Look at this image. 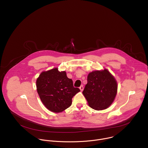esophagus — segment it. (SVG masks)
<instances>
[{"label": "esophagus", "mask_w": 148, "mask_h": 148, "mask_svg": "<svg viewBox=\"0 0 148 148\" xmlns=\"http://www.w3.org/2000/svg\"><path fill=\"white\" fill-rule=\"evenodd\" d=\"M79 89L81 90V91H82L84 90V86L83 85H81L80 87H79Z\"/></svg>", "instance_id": "1"}]
</instances>
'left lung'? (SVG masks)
Here are the masks:
<instances>
[{"mask_svg": "<svg viewBox=\"0 0 148 148\" xmlns=\"http://www.w3.org/2000/svg\"><path fill=\"white\" fill-rule=\"evenodd\" d=\"M83 95L89 106L96 110L107 108L114 101L118 86L114 77L107 70L89 73Z\"/></svg>", "mask_w": 148, "mask_h": 148, "instance_id": "left-lung-1", "label": "left lung"}]
</instances>
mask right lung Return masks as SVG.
I'll use <instances>...</instances> for the list:
<instances>
[{"label": "right lung", "mask_w": 148, "mask_h": 148, "mask_svg": "<svg viewBox=\"0 0 148 148\" xmlns=\"http://www.w3.org/2000/svg\"><path fill=\"white\" fill-rule=\"evenodd\" d=\"M36 86L41 101L53 112H62L71 106L72 98L80 91L74 87L66 72H59L57 68L41 73L37 79Z\"/></svg>", "instance_id": "obj_1"}]
</instances>
